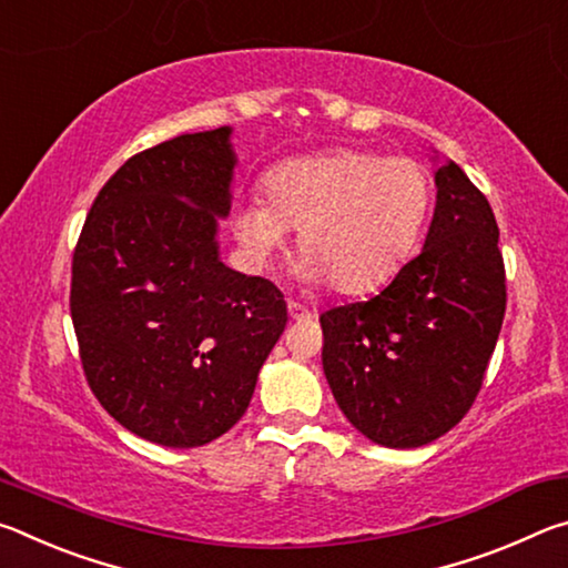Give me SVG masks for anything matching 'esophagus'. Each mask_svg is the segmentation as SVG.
<instances>
[{
	"label": "esophagus",
	"mask_w": 568,
	"mask_h": 568,
	"mask_svg": "<svg viewBox=\"0 0 568 568\" xmlns=\"http://www.w3.org/2000/svg\"><path fill=\"white\" fill-rule=\"evenodd\" d=\"M287 315H291L293 321H307V318H313V313L307 311L305 305H301V303H287Z\"/></svg>",
	"instance_id": "34e87169"
}]
</instances>
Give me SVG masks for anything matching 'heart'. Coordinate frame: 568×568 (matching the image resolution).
Segmentation results:
<instances>
[{"label":"heart","mask_w":568,"mask_h":568,"mask_svg":"<svg viewBox=\"0 0 568 568\" xmlns=\"http://www.w3.org/2000/svg\"><path fill=\"white\" fill-rule=\"evenodd\" d=\"M263 192L240 197L230 217L250 267L267 271L297 230L301 281L345 295L376 291L408 263L434 200L416 160L358 150L285 160L265 172Z\"/></svg>","instance_id":"1"}]
</instances>
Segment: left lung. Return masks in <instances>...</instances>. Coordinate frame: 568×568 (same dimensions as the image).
Listing matches in <instances>:
<instances>
[{"instance_id": "obj_1", "label": "left lung", "mask_w": 568, "mask_h": 568, "mask_svg": "<svg viewBox=\"0 0 568 568\" xmlns=\"http://www.w3.org/2000/svg\"><path fill=\"white\" fill-rule=\"evenodd\" d=\"M434 180L420 253L376 297L321 315L333 398L355 430L386 448L426 446L466 416L506 313L491 205L454 160Z\"/></svg>"}]
</instances>
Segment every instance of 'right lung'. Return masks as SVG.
I'll return each mask as SVG.
<instances>
[{
	"instance_id": "1",
	"label": "right lung",
	"mask_w": 568,
	"mask_h": 568,
	"mask_svg": "<svg viewBox=\"0 0 568 568\" xmlns=\"http://www.w3.org/2000/svg\"><path fill=\"white\" fill-rule=\"evenodd\" d=\"M233 128L130 158L100 190L72 261L84 376L150 444L197 448L243 418L287 323L283 293L220 261L233 205Z\"/></svg>"
}]
</instances>
